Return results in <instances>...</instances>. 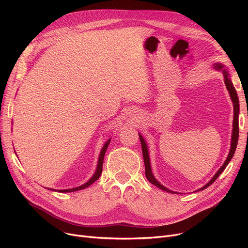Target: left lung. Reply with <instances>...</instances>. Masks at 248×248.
Listing matches in <instances>:
<instances>
[{"instance_id": "1", "label": "left lung", "mask_w": 248, "mask_h": 248, "mask_svg": "<svg viewBox=\"0 0 248 248\" xmlns=\"http://www.w3.org/2000/svg\"><path fill=\"white\" fill-rule=\"evenodd\" d=\"M214 68L215 69H218V70H222V73H223V76H224V82H225V85H226V88L228 90V93L230 94V97H231V100L233 102V108H234V116H233V128H232V138H231V146H230V151H229V154H228V157L226 159V161L224 162V164L222 165V167H221L219 170L217 171V173L214 175V177L208 182V183L203 186L202 188H200L198 191L200 190H204L206 189L207 187H209L212 183H214V181L219 177V175L222 173L225 168L227 167V165L229 164V162L231 161V159L233 158V155L234 153H235V150H236V146H237V141H238V136H239V125H238V114H239V100H238V96H237V93H236V90L235 88H234L233 86V83L230 79V75L227 71V69L225 68V66L223 64L221 63H215L214 64ZM140 136V144H141V151H142V157H144V162H145V172H146V177L147 179L149 180L150 183H152L153 185L157 186L158 188L164 190V191H167L169 193H175L174 191H171L169 190L168 188H166L165 186H163L162 184H160L159 182L155 180V178L154 177L153 175V172H152V169H151V163H150V155H149V151H148V146H147V142L146 140H144V138L141 137L140 134H139Z\"/></svg>"}]
</instances>
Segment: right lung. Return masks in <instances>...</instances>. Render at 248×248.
Here are the masks:
<instances>
[{"instance_id": "obj_1", "label": "right lung", "mask_w": 248, "mask_h": 248, "mask_svg": "<svg viewBox=\"0 0 248 248\" xmlns=\"http://www.w3.org/2000/svg\"><path fill=\"white\" fill-rule=\"evenodd\" d=\"M110 142V139L107 140L106 144L103 145L101 151H100V154H99V158H98V163H97V167H96V171L95 173L93 174V176L91 177L89 179V181H87L85 184L79 186V187H76V188H72V189H65V190H57L58 192H61V193H67V192H75V191H78V190H82V189H85L87 188L88 186H90L93 183H94V182L100 177L101 175V172H102V164H103V159H104V155H106V152H107V149L109 145ZM49 190H53V189H49ZM53 191H56V190H53Z\"/></svg>"}]
</instances>
